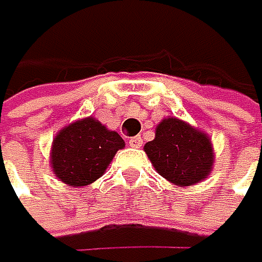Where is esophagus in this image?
<instances>
[{
	"mask_svg": "<svg viewBox=\"0 0 262 262\" xmlns=\"http://www.w3.org/2000/svg\"><path fill=\"white\" fill-rule=\"evenodd\" d=\"M129 146H131V147H141V146H142V139H141V136H134V138H131V139H129Z\"/></svg>",
	"mask_w": 262,
	"mask_h": 262,
	"instance_id": "obj_1",
	"label": "esophagus"
}]
</instances>
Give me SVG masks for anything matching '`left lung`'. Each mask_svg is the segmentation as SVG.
Masks as SVG:
<instances>
[{
    "instance_id": "1",
    "label": "left lung",
    "mask_w": 262,
    "mask_h": 262,
    "mask_svg": "<svg viewBox=\"0 0 262 262\" xmlns=\"http://www.w3.org/2000/svg\"><path fill=\"white\" fill-rule=\"evenodd\" d=\"M144 152L157 174L177 187L203 182L215 164L208 134L176 116L164 118L156 126V136L144 144Z\"/></svg>"
}]
</instances>
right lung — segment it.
I'll list each match as a JSON object with an SVG mask.
<instances>
[{
  "label": "right lung",
  "instance_id": "right-lung-1",
  "mask_svg": "<svg viewBox=\"0 0 262 262\" xmlns=\"http://www.w3.org/2000/svg\"><path fill=\"white\" fill-rule=\"evenodd\" d=\"M124 147L123 138L97 118L86 116L55 134L51 146V169L70 187L93 184L106 172L115 154Z\"/></svg>",
  "mask_w": 262,
  "mask_h": 262
}]
</instances>
